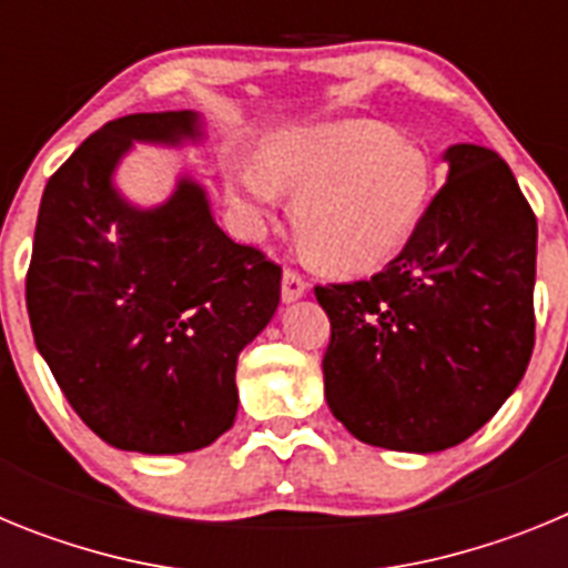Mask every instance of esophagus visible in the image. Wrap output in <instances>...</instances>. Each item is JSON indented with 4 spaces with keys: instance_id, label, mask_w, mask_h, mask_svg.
Here are the masks:
<instances>
[{
    "instance_id": "esophagus-1",
    "label": "esophagus",
    "mask_w": 568,
    "mask_h": 568,
    "mask_svg": "<svg viewBox=\"0 0 568 568\" xmlns=\"http://www.w3.org/2000/svg\"><path fill=\"white\" fill-rule=\"evenodd\" d=\"M307 290H310L307 278H304L298 270H295V267L284 270V278H281V298L295 301V298H301V295L307 293Z\"/></svg>"
}]
</instances>
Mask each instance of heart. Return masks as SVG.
<instances>
[{
	"label": "heart",
	"mask_w": 568,
	"mask_h": 568,
	"mask_svg": "<svg viewBox=\"0 0 568 568\" xmlns=\"http://www.w3.org/2000/svg\"><path fill=\"white\" fill-rule=\"evenodd\" d=\"M264 171L230 168L235 193L258 207L278 184L298 195L295 235L313 261L338 273H369L404 253L435 193L433 159L418 142L369 119L295 128L270 135Z\"/></svg>",
	"instance_id": "obj_1"
}]
</instances>
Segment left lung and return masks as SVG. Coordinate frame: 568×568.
Instances as JSON below:
<instances>
[{
    "label": "left lung",
    "mask_w": 568,
    "mask_h": 568,
    "mask_svg": "<svg viewBox=\"0 0 568 568\" xmlns=\"http://www.w3.org/2000/svg\"><path fill=\"white\" fill-rule=\"evenodd\" d=\"M418 233L381 273L315 287L324 395L358 440L440 453L475 435L535 346L538 219L495 150L455 144Z\"/></svg>",
    "instance_id": "left-lung-1"
}]
</instances>
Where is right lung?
<instances>
[{
	"label": "right lung",
	"instance_id": "add662e5",
	"mask_svg": "<svg viewBox=\"0 0 568 568\" xmlns=\"http://www.w3.org/2000/svg\"><path fill=\"white\" fill-rule=\"evenodd\" d=\"M190 110L133 113L84 139L39 204L24 298L59 389L110 446L195 453L233 426L235 361L267 327L281 267L235 244L184 179L135 210L110 184L133 142L195 139Z\"/></svg>",
	"mask_w": 568,
	"mask_h": 568
}]
</instances>
